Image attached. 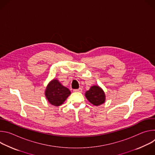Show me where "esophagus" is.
Returning <instances> with one entry per match:
<instances>
[{
    "label": "esophagus",
    "instance_id": "obj_1",
    "mask_svg": "<svg viewBox=\"0 0 155 155\" xmlns=\"http://www.w3.org/2000/svg\"><path fill=\"white\" fill-rule=\"evenodd\" d=\"M74 92H79V93H81L82 91V89L81 87L78 88V89H75V90H74Z\"/></svg>",
    "mask_w": 155,
    "mask_h": 155
}]
</instances>
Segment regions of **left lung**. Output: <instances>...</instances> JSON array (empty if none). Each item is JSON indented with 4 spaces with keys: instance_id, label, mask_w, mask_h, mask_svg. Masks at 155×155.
I'll return each mask as SVG.
<instances>
[{
    "instance_id": "left-lung-1",
    "label": "left lung",
    "mask_w": 155,
    "mask_h": 155,
    "mask_svg": "<svg viewBox=\"0 0 155 155\" xmlns=\"http://www.w3.org/2000/svg\"><path fill=\"white\" fill-rule=\"evenodd\" d=\"M85 96L87 99L94 105L102 104L105 100V96L103 90L97 86H92L90 90L86 92Z\"/></svg>"
}]
</instances>
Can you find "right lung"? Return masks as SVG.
I'll return each mask as SVG.
<instances>
[{
  "label": "right lung",
  "mask_w": 155,
  "mask_h": 155,
  "mask_svg": "<svg viewBox=\"0 0 155 155\" xmlns=\"http://www.w3.org/2000/svg\"><path fill=\"white\" fill-rule=\"evenodd\" d=\"M70 94L71 91L68 88L62 86L55 79L48 84L45 91L47 99L54 106L61 105Z\"/></svg>",
  "instance_id": "obj_1"
}]
</instances>
